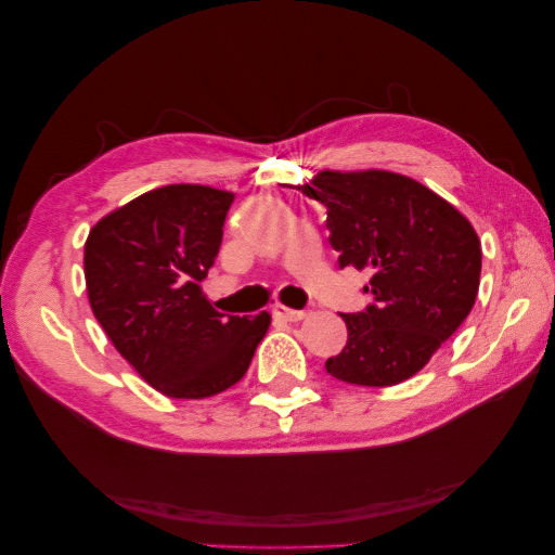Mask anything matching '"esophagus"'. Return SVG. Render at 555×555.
Wrapping results in <instances>:
<instances>
[{
    "label": "esophagus",
    "instance_id": "1",
    "mask_svg": "<svg viewBox=\"0 0 555 555\" xmlns=\"http://www.w3.org/2000/svg\"><path fill=\"white\" fill-rule=\"evenodd\" d=\"M273 314L278 319H284V322H300V319L308 317L306 310H292V308H284V306H275Z\"/></svg>",
    "mask_w": 555,
    "mask_h": 555
}]
</instances>
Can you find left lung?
Masks as SVG:
<instances>
[{"label": "left lung", "instance_id": "obj_1", "mask_svg": "<svg viewBox=\"0 0 555 555\" xmlns=\"http://www.w3.org/2000/svg\"><path fill=\"white\" fill-rule=\"evenodd\" d=\"M326 206L338 266L371 271L373 304L343 314L347 345L326 361L335 379L393 386L430 361L475 306L481 243L442 196L389 171L319 173L298 188Z\"/></svg>", "mask_w": 555, "mask_h": 555}]
</instances>
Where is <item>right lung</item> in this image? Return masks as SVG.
<instances>
[{"instance_id": "obj_1", "label": "right lung", "mask_w": 555, "mask_h": 555, "mask_svg": "<svg viewBox=\"0 0 555 555\" xmlns=\"http://www.w3.org/2000/svg\"><path fill=\"white\" fill-rule=\"evenodd\" d=\"M233 194L166 184L99 222L86 243L96 322L150 386L208 398L243 379L271 314L217 312L198 282L215 263Z\"/></svg>"}]
</instances>
